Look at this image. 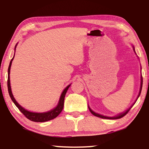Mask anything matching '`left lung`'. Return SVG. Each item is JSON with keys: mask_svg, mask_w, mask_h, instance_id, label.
<instances>
[{"mask_svg": "<svg viewBox=\"0 0 149 149\" xmlns=\"http://www.w3.org/2000/svg\"><path fill=\"white\" fill-rule=\"evenodd\" d=\"M142 77H141V85H140V92H139V95H138V97H139L140 96V93H141V91H142ZM132 108V107H131ZM131 108H130L129 109L127 110V111H126L125 113H121V114H120V115H119L118 116H117V117H105V116H103V115H99V114H97V113H95V112H93V111H91V109H90V108L89 107V111H90V112H91V113L92 114V115H93L94 116H95V117H100V118H102V119H120V118H121V117H124V116H125L126 114H127L128 112H129V111L130 110V109H131Z\"/></svg>", "mask_w": 149, "mask_h": 149, "instance_id": "left-lung-1", "label": "left lung"}]
</instances>
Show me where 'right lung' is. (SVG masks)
<instances>
[{
    "instance_id": "obj_1",
    "label": "right lung",
    "mask_w": 149,
    "mask_h": 149,
    "mask_svg": "<svg viewBox=\"0 0 149 149\" xmlns=\"http://www.w3.org/2000/svg\"><path fill=\"white\" fill-rule=\"evenodd\" d=\"M16 47V46H15ZM13 59H11V62H10L9 68H8V79H7V87H8V91H9V93L10 97H11V99L12 101L13 102V103L15 104L16 107L18 108V109L19 110L20 112L22 113H23V115L25 116V117L28 119L30 121H34V122H45L47 121H49V120L54 119L55 118L58 117V116L60 115L61 112H62L63 108H64V97L65 95H66V93L68 91L69 87L70 86V85H69L68 86H67L61 95L60 99L59 100V103L57 107L55 108L54 109L52 110V111L47 112V113H32V112L26 111V109H24V108H22L21 106H20L19 104H18L16 100L14 98L13 94H12L11 89V86H10V79H9V74H10V68H11V63L12 61H13Z\"/></svg>"
}]
</instances>
